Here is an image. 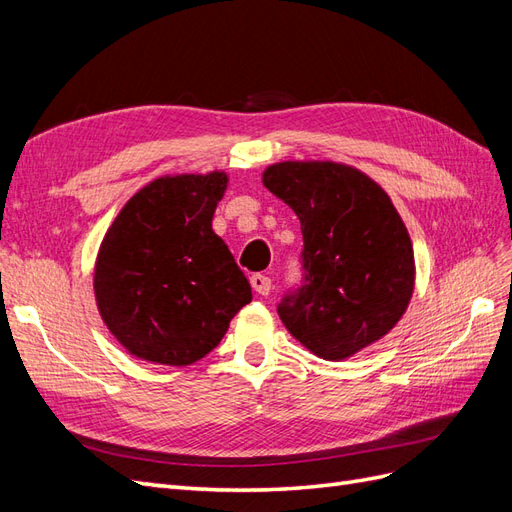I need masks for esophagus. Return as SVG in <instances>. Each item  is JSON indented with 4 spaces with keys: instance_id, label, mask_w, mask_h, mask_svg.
<instances>
[{
    "instance_id": "1",
    "label": "esophagus",
    "mask_w": 512,
    "mask_h": 512,
    "mask_svg": "<svg viewBox=\"0 0 512 512\" xmlns=\"http://www.w3.org/2000/svg\"><path fill=\"white\" fill-rule=\"evenodd\" d=\"M250 284H252V288L258 292V294H262V297H267V294L271 292V277L269 275H265V273H254L252 277H250Z\"/></svg>"
}]
</instances>
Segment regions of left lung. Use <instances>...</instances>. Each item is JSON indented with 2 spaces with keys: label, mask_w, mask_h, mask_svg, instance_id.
<instances>
[{
  "label": "left lung",
  "mask_w": 512,
  "mask_h": 512,
  "mask_svg": "<svg viewBox=\"0 0 512 512\" xmlns=\"http://www.w3.org/2000/svg\"><path fill=\"white\" fill-rule=\"evenodd\" d=\"M262 183L297 213L303 232V282L277 305L284 327L327 361L378 342L414 290L412 241L389 194L337 162H280Z\"/></svg>",
  "instance_id": "8db88e82"
}]
</instances>
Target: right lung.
Segmentation results:
<instances>
[{"label": "right lung", "mask_w": 512, "mask_h": 512, "mask_svg": "<svg viewBox=\"0 0 512 512\" xmlns=\"http://www.w3.org/2000/svg\"><path fill=\"white\" fill-rule=\"evenodd\" d=\"M226 173L151 181L100 245L94 290L104 324L130 354L183 367L222 342L252 288L211 220Z\"/></svg>", "instance_id": "obj_1"}]
</instances>
